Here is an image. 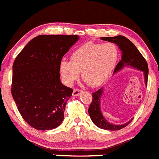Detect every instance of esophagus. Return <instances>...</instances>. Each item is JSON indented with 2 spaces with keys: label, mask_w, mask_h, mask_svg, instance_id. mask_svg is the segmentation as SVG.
<instances>
[{
  "label": "esophagus",
  "mask_w": 159,
  "mask_h": 159,
  "mask_svg": "<svg viewBox=\"0 0 159 159\" xmlns=\"http://www.w3.org/2000/svg\"><path fill=\"white\" fill-rule=\"evenodd\" d=\"M82 93H83V90H82V89H75L73 92V96H79L80 94H81Z\"/></svg>",
  "instance_id": "esophagus-1"
}]
</instances>
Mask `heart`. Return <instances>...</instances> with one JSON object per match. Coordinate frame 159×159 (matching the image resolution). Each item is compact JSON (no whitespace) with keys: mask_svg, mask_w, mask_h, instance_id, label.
<instances>
[{"mask_svg":"<svg viewBox=\"0 0 159 159\" xmlns=\"http://www.w3.org/2000/svg\"><path fill=\"white\" fill-rule=\"evenodd\" d=\"M119 50L115 43H86L70 56V62L62 60L60 73L65 83L73 84L81 72L83 81L92 87L100 86L115 67Z\"/></svg>","mask_w":159,"mask_h":159,"instance_id":"b5f03b06","label":"heart"}]
</instances>
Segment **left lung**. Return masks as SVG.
Instances as JSON below:
<instances>
[{
    "instance_id": "left-lung-1",
    "label": "left lung",
    "mask_w": 159,
    "mask_h": 159,
    "mask_svg": "<svg viewBox=\"0 0 159 159\" xmlns=\"http://www.w3.org/2000/svg\"><path fill=\"white\" fill-rule=\"evenodd\" d=\"M101 40L116 43L122 51V59L116 65L113 73H116L119 70H121L125 66H131V67L138 69V70L144 72L145 83L147 86L148 74V63L143 56L141 54L140 52L136 48V47L129 39L121 35L112 37H101ZM102 93H103V89L102 88H101L99 90L92 94L93 100H92L90 106L88 109V112H89V115L90 116V119L99 128L106 129V130L116 131L125 128L130 123L132 119H131L129 122L123 124V125H114V124L108 122L102 116L100 109V99Z\"/></svg>"
}]
</instances>
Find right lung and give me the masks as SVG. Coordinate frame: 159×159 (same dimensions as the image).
Wrapping results in <instances>:
<instances>
[{"label": "right lung", "instance_id": "obj_1", "mask_svg": "<svg viewBox=\"0 0 159 159\" xmlns=\"http://www.w3.org/2000/svg\"><path fill=\"white\" fill-rule=\"evenodd\" d=\"M77 35H40L30 40L13 64L11 94L23 119L37 130L58 127L73 89L60 82L63 57Z\"/></svg>", "mask_w": 159, "mask_h": 159}]
</instances>
